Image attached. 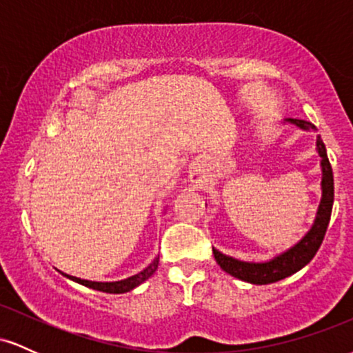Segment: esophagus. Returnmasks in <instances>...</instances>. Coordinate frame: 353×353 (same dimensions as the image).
Segmentation results:
<instances>
[{
    "label": "esophagus",
    "instance_id": "obj_1",
    "mask_svg": "<svg viewBox=\"0 0 353 353\" xmlns=\"http://www.w3.org/2000/svg\"><path fill=\"white\" fill-rule=\"evenodd\" d=\"M201 179H199V177H194V182H199Z\"/></svg>",
    "mask_w": 353,
    "mask_h": 353
}]
</instances>
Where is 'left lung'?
Listing matches in <instances>:
<instances>
[{
    "label": "left lung",
    "mask_w": 353,
    "mask_h": 353,
    "mask_svg": "<svg viewBox=\"0 0 353 353\" xmlns=\"http://www.w3.org/2000/svg\"><path fill=\"white\" fill-rule=\"evenodd\" d=\"M285 121L299 125L301 129H305V131H310V129L315 131L317 129L309 121L292 119V117ZM317 151L319 156L322 157V163H320V165H322V199H320L317 217H315L312 229L294 247H290L289 250L277 255L269 262H257V264L255 262H242L219 252L217 249H212L216 262L221 265L222 270L244 282L265 285V283L282 281V279L295 274L314 259L323 237H325L330 222L332 205H334V172H332V165L329 163V157H327L325 144L322 143L320 136L317 137Z\"/></svg>",
    "instance_id": "left-lung-1"
}]
</instances>
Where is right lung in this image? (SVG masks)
<instances>
[{
  "instance_id": "add662e5",
  "label": "right lung",
  "mask_w": 353,
  "mask_h": 353,
  "mask_svg": "<svg viewBox=\"0 0 353 353\" xmlns=\"http://www.w3.org/2000/svg\"><path fill=\"white\" fill-rule=\"evenodd\" d=\"M157 264H159V257H156L154 261L149 264L143 272L132 275V277H128L124 279V281H117V282H91V281H84V279H78V277H72V275H66L68 279H71V281L81 283V285H86L89 289H94V290H99V292H106V294H124V292H129V290H132L134 287L139 285V283H143L144 281H148L151 275L156 272L157 269Z\"/></svg>"
}]
</instances>
